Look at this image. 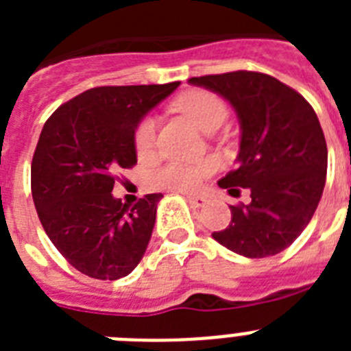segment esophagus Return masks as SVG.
Segmentation results:
<instances>
[{
	"label": "esophagus",
	"instance_id": "34e87169",
	"mask_svg": "<svg viewBox=\"0 0 351 351\" xmlns=\"http://www.w3.org/2000/svg\"><path fill=\"white\" fill-rule=\"evenodd\" d=\"M186 198H188V202H190V206L193 207V209H202L207 202L204 197H191V195H188Z\"/></svg>",
	"mask_w": 351,
	"mask_h": 351
}]
</instances>
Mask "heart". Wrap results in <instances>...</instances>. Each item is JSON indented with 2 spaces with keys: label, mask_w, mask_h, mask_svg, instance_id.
<instances>
[{
  "label": "heart",
  "mask_w": 351,
  "mask_h": 351,
  "mask_svg": "<svg viewBox=\"0 0 351 351\" xmlns=\"http://www.w3.org/2000/svg\"><path fill=\"white\" fill-rule=\"evenodd\" d=\"M173 107L184 114L202 132H213L225 123L228 116V107L225 101L214 93L206 89H191L182 93L173 101ZM156 142V121L147 116L138 121L133 132V147L138 158H147L153 153ZM214 165L210 161L198 163H167L149 176L151 184L160 188H169L176 191H195L202 184L204 179L213 172Z\"/></svg>",
  "instance_id": "heart-1"
}]
</instances>
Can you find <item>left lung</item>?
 Returning a JSON list of instances; mask_svg holds the SVG:
<instances>
[{"mask_svg": "<svg viewBox=\"0 0 351 351\" xmlns=\"http://www.w3.org/2000/svg\"><path fill=\"white\" fill-rule=\"evenodd\" d=\"M190 84L230 101L241 123L237 169L218 181L232 197V221L213 232L221 246L247 258L287 250L311 221L327 176V144L311 105L287 84L260 71L191 77Z\"/></svg>", "mask_w": 351, "mask_h": 351, "instance_id": "8db88e82", "label": "left lung"}]
</instances>
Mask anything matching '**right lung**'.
<instances>
[{
	"instance_id": "1",
	"label": "right lung",
	"mask_w": 351,
	"mask_h": 351,
	"mask_svg": "<svg viewBox=\"0 0 351 351\" xmlns=\"http://www.w3.org/2000/svg\"><path fill=\"white\" fill-rule=\"evenodd\" d=\"M178 86L88 89L43 125L31 161L33 202L52 244L89 278H125L147 250L163 195H145L128 207L112 197V188L117 170L137 163L138 121Z\"/></svg>"
}]
</instances>
